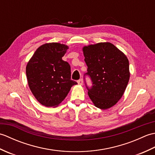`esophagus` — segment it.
<instances>
[{"mask_svg":"<svg viewBox=\"0 0 155 155\" xmlns=\"http://www.w3.org/2000/svg\"><path fill=\"white\" fill-rule=\"evenodd\" d=\"M77 83H78V84L82 85V84H83V79H80V80H78V81H77Z\"/></svg>","mask_w":155,"mask_h":155,"instance_id":"1","label":"esophagus"}]
</instances>
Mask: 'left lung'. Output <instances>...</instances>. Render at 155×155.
<instances>
[{
  "mask_svg": "<svg viewBox=\"0 0 155 155\" xmlns=\"http://www.w3.org/2000/svg\"><path fill=\"white\" fill-rule=\"evenodd\" d=\"M87 65L86 74L93 87L88 94L96 107L106 110L113 107L124 93L129 81V62L123 52L110 42H99L83 48Z\"/></svg>",
  "mask_w": 155,
  "mask_h": 155,
  "instance_id": "1",
  "label": "left lung"
}]
</instances>
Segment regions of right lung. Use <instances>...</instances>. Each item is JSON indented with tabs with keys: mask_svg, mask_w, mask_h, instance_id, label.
<instances>
[{
	"mask_svg": "<svg viewBox=\"0 0 155 155\" xmlns=\"http://www.w3.org/2000/svg\"><path fill=\"white\" fill-rule=\"evenodd\" d=\"M68 47L49 42L39 47L26 67L28 87L36 99L47 107L61 103L77 82L71 79V67L62 60Z\"/></svg>",
	"mask_w": 155,
	"mask_h": 155,
	"instance_id": "add662e5",
	"label": "right lung"
}]
</instances>
